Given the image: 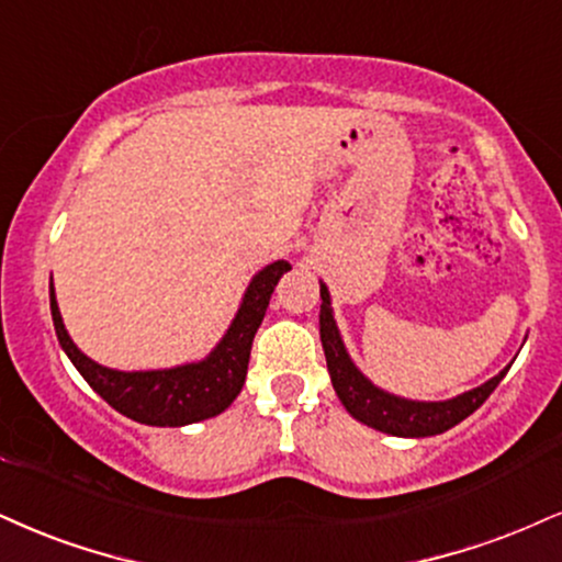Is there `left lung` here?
Returning a JSON list of instances; mask_svg holds the SVG:
<instances>
[{
	"mask_svg": "<svg viewBox=\"0 0 562 562\" xmlns=\"http://www.w3.org/2000/svg\"><path fill=\"white\" fill-rule=\"evenodd\" d=\"M321 300V341L334 391L351 417L364 422L367 427L380 429V432L398 435V438H427V435L446 432V429L467 419L469 414H474L508 372V367H505L501 375L450 401H406L391 396V393L372 385L346 355L334 313H330V294L323 283Z\"/></svg>",
	"mask_w": 562,
	"mask_h": 562,
	"instance_id": "1",
	"label": "left lung"
}]
</instances>
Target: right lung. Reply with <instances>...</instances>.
<instances>
[{
    "mask_svg": "<svg viewBox=\"0 0 562 562\" xmlns=\"http://www.w3.org/2000/svg\"><path fill=\"white\" fill-rule=\"evenodd\" d=\"M289 268L292 266L286 260H279L270 262L255 276L224 341L211 351V357L198 364L154 372H120L95 364L67 336L52 286L54 330H57L61 349L78 367L86 383L124 417L150 427L192 425V422L216 417L239 396L247 378L252 338L258 334L262 317H266L276 283Z\"/></svg>",
    "mask_w": 562,
    "mask_h": 562,
    "instance_id": "1",
    "label": "right lung"
}]
</instances>
